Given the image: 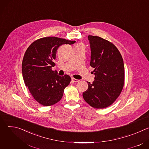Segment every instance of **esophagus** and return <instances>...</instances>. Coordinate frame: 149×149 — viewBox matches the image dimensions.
Here are the masks:
<instances>
[{"mask_svg": "<svg viewBox=\"0 0 149 149\" xmlns=\"http://www.w3.org/2000/svg\"><path fill=\"white\" fill-rule=\"evenodd\" d=\"M71 80H72V81L74 82H78L79 81L78 79H77L74 78H71Z\"/></svg>", "mask_w": 149, "mask_h": 149, "instance_id": "obj_1", "label": "esophagus"}]
</instances>
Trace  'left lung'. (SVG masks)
<instances>
[{"label":"left lung","instance_id":"1","mask_svg":"<svg viewBox=\"0 0 149 149\" xmlns=\"http://www.w3.org/2000/svg\"><path fill=\"white\" fill-rule=\"evenodd\" d=\"M90 49V65L94 68V81L82 96L95 109L112 104L120 95L124 81V66L121 55L110 42L99 36H88Z\"/></svg>","mask_w":149,"mask_h":149}]
</instances>
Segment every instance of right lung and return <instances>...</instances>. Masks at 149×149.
I'll return each mask as SVG.
<instances>
[{
    "label": "right lung",
    "mask_w": 149,
    "mask_h": 149,
    "mask_svg": "<svg viewBox=\"0 0 149 149\" xmlns=\"http://www.w3.org/2000/svg\"><path fill=\"white\" fill-rule=\"evenodd\" d=\"M75 41L57 37H45L34 41L26 49L22 70L25 86L35 100L44 106L61 100L71 77H61L52 71L58 48L63 44L71 45Z\"/></svg>",
    "instance_id": "add662e5"
}]
</instances>
